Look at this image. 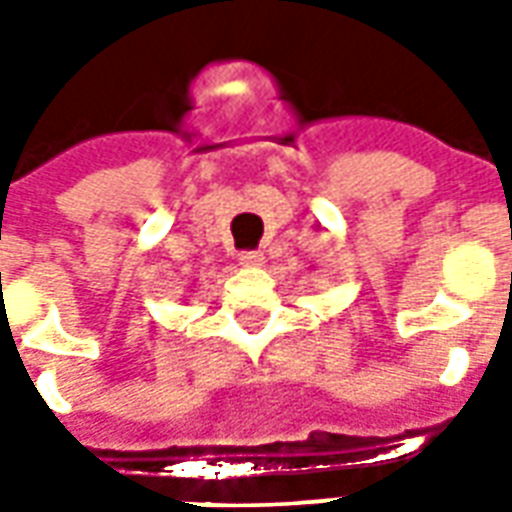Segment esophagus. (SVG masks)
Wrapping results in <instances>:
<instances>
[{
  "label": "esophagus",
  "instance_id": "obj_1",
  "mask_svg": "<svg viewBox=\"0 0 512 512\" xmlns=\"http://www.w3.org/2000/svg\"><path fill=\"white\" fill-rule=\"evenodd\" d=\"M238 260H241L244 266H260V263H263V255H260V252H241Z\"/></svg>",
  "mask_w": 512,
  "mask_h": 512
}]
</instances>
